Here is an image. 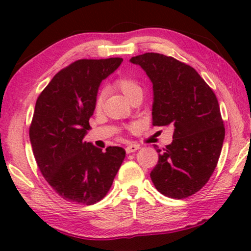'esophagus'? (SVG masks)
Returning a JSON list of instances; mask_svg holds the SVG:
<instances>
[{"mask_svg":"<svg viewBox=\"0 0 251 251\" xmlns=\"http://www.w3.org/2000/svg\"><path fill=\"white\" fill-rule=\"evenodd\" d=\"M140 146L137 145V144H131V145L126 146V153H132V152H135L137 150H139Z\"/></svg>","mask_w":251,"mask_h":251,"instance_id":"1","label":"esophagus"}]
</instances>
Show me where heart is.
<instances>
[{"label": "heart", "mask_w": 251, "mask_h": 251, "mask_svg": "<svg viewBox=\"0 0 251 251\" xmlns=\"http://www.w3.org/2000/svg\"><path fill=\"white\" fill-rule=\"evenodd\" d=\"M114 86L119 89L120 92L125 96L127 99L129 100L131 98H133L135 96H143V88L142 86L139 85L134 79L132 77H127V76H123L119 77L117 80ZM101 101H102V97H98L97 99V107H100L101 106Z\"/></svg>", "instance_id": "heart-1"}]
</instances>
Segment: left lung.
Segmentation results:
<instances>
[{"instance_id": "1", "label": "left lung", "mask_w": 251, "mask_h": 251, "mask_svg": "<svg viewBox=\"0 0 251 251\" xmlns=\"http://www.w3.org/2000/svg\"><path fill=\"white\" fill-rule=\"evenodd\" d=\"M153 85L152 124L170 126L174 140L152 170L155 189L170 198H186L203 188L215 171L226 128L214 91L195 68L171 56L145 53L129 60Z\"/></svg>"}]
</instances>
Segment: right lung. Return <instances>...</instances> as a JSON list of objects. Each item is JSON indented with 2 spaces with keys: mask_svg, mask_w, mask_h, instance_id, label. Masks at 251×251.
Instances as JSON below:
<instances>
[{
  "mask_svg": "<svg viewBox=\"0 0 251 251\" xmlns=\"http://www.w3.org/2000/svg\"><path fill=\"white\" fill-rule=\"evenodd\" d=\"M122 57L77 60L55 74L37 98L29 138L40 171L63 200L92 205L112 186L125 150L83 142L99 86Z\"/></svg>",
  "mask_w": 251,
  "mask_h": 251,
  "instance_id": "1",
  "label": "right lung"
}]
</instances>
